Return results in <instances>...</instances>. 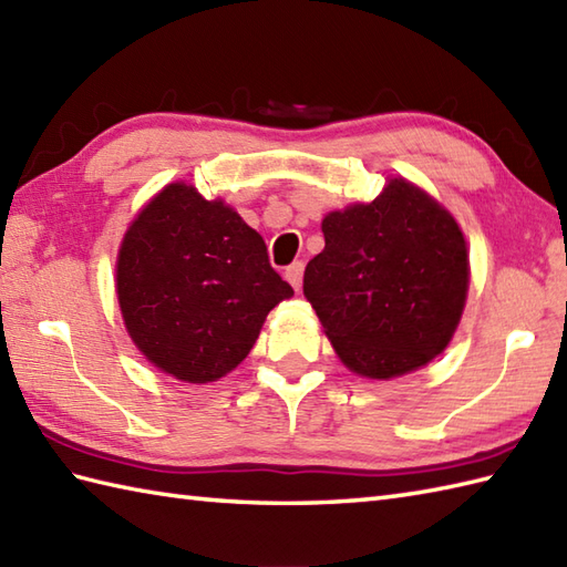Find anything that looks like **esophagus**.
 Segmentation results:
<instances>
[{"label":"esophagus","mask_w":567,"mask_h":567,"mask_svg":"<svg viewBox=\"0 0 567 567\" xmlns=\"http://www.w3.org/2000/svg\"><path fill=\"white\" fill-rule=\"evenodd\" d=\"M285 277H287V282L295 287V290H299V287H302V277H305V262L297 260L292 265H287Z\"/></svg>","instance_id":"34e87169"}]
</instances>
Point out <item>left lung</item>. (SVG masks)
Returning a JSON list of instances; mask_svg holds the SVG:
<instances>
[{
	"label": "left lung",
	"instance_id": "obj_1",
	"mask_svg": "<svg viewBox=\"0 0 567 567\" xmlns=\"http://www.w3.org/2000/svg\"><path fill=\"white\" fill-rule=\"evenodd\" d=\"M305 297L358 375L388 380L436 358L461 321L467 248L453 216L406 179L331 212Z\"/></svg>",
	"mask_w": 567,
	"mask_h": 567
}]
</instances>
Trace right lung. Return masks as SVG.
<instances>
[{
  "label": "right lung",
  "instance_id": "right-lung-1",
  "mask_svg": "<svg viewBox=\"0 0 567 567\" xmlns=\"http://www.w3.org/2000/svg\"><path fill=\"white\" fill-rule=\"evenodd\" d=\"M116 295L138 351L167 375L202 384L250 353L268 311L295 290L231 207L175 183L128 226Z\"/></svg>",
  "mask_w": 567,
  "mask_h": 567
}]
</instances>
